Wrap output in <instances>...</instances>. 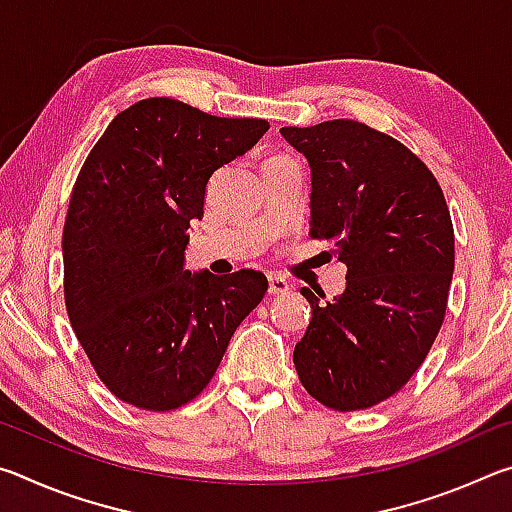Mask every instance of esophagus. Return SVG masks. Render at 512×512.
<instances>
[{"instance_id": "1", "label": "esophagus", "mask_w": 512, "mask_h": 512, "mask_svg": "<svg viewBox=\"0 0 512 512\" xmlns=\"http://www.w3.org/2000/svg\"><path fill=\"white\" fill-rule=\"evenodd\" d=\"M289 289H291V284L284 280L282 275H277V273L268 275V293H271V296H284V293H289Z\"/></svg>"}]
</instances>
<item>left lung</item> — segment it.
I'll use <instances>...</instances> for the list:
<instances>
[{"label": "left lung", "mask_w": 512, "mask_h": 512, "mask_svg": "<svg viewBox=\"0 0 512 512\" xmlns=\"http://www.w3.org/2000/svg\"><path fill=\"white\" fill-rule=\"evenodd\" d=\"M311 167L314 239L348 266L345 291L320 307L293 350L307 393L334 411L388 400L427 359L445 320L454 225L418 155L361 121L280 128Z\"/></svg>", "instance_id": "8db88e82"}]
</instances>
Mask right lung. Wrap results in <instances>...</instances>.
<instances>
[{"instance_id":"1","label":"right lung","mask_w":512,"mask_h":512,"mask_svg":"<svg viewBox=\"0 0 512 512\" xmlns=\"http://www.w3.org/2000/svg\"><path fill=\"white\" fill-rule=\"evenodd\" d=\"M266 131V119L153 97L119 112L85 158L63 228L65 307L121 402L162 413L192 402L262 302L264 273L192 275L183 262L207 180Z\"/></svg>"}]
</instances>
